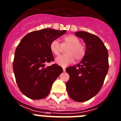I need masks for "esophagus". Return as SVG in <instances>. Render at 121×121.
Listing matches in <instances>:
<instances>
[{
  "label": "esophagus",
  "mask_w": 121,
  "mask_h": 121,
  "mask_svg": "<svg viewBox=\"0 0 121 121\" xmlns=\"http://www.w3.org/2000/svg\"><path fill=\"white\" fill-rule=\"evenodd\" d=\"M65 70H66L65 67H63V71H64V72H65Z\"/></svg>",
  "instance_id": "esophagus-1"
}]
</instances>
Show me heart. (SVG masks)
Listing matches in <instances>:
<instances>
[{"label": "heart", "mask_w": 121, "mask_h": 121, "mask_svg": "<svg viewBox=\"0 0 121 121\" xmlns=\"http://www.w3.org/2000/svg\"><path fill=\"white\" fill-rule=\"evenodd\" d=\"M64 41L69 47L66 50V54L60 55L56 57V63L62 67H65L73 62L74 59L80 60L84 57L85 54V47L82 43H80V40L74 35H67L63 38ZM51 51L55 55H58L60 53V44L57 40H53L50 45Z\"/></svg>", "instance_id": "heart-1"}]
</instances>
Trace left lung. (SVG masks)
Listing matches in <instances>:
<instances>
[{
    "label": "left lung",
    "mask_w": 121,
    "mask_h": 121,
    "mask_svg": "<svg viewBox=\"0 0 121 121\" xmlns=\"http://www.w3.org/2000/svg\"><path fill=\"white\" fill-rule=\"evenodd\" d=\"M74 34L85 42L86 50L81 62L66 68L70 75L66 87L71 99L85 102L96 96L103 85L108 70V54L96 35L82 31Z\"/></svg>",
    "instance_id": "left-lung-1"
}]
</instances>
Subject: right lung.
<instances>
[{"label":"right lung","mask_w":121,"mask_h":121,"mask_svg":"<svg viewBox=\"0 0 121 121\" xmlns=\"http://www.w3.org/2000/svg\"><path fill=\"white\" fill-rule=\"evenodd\" d=\"M66 31L51 28L35 31L24 36L17 47L14 73L18 87L28 98L41 99L47 96L53 82L62 73V68L57 64L45 67V64L54 60L51 42Z\"/></svg>","instance_id":"right-lung-1"}]
</instances>
